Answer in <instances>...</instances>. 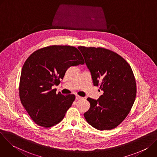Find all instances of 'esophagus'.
Listing matches in <instances>:
<instances>
[{
    "mask_svg": "<svg viewBox=\"0 0 157 157\" xmlns=\"http://www.w3.org/2000/svg\"><path fill=\"white\" fill-rule=\"evenodd\" d=\"M83 98H82V97H81V96H78V95H76V100H79V99H82Z\"/></svg>",
    "mask_w": 157,
    "mask_h": 157,
    "instance_id": "34e87169",
    "label": "esophagus"
}]
</instances>
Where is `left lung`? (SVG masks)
<instances>
[{
  "mask_svg": "<svg viewBox=\"0 0 157 157\" xmlns=\"http://www.w3.org/2000/svg\"><path fill=\"white\" fill-rule=\"evenodd\" d=\"M94 86L104 91L97 100L88 98L90 108L84 114L87 123L99 130L117 127L135 101L136 79L131 67L120 55L102 48L79 47Z\"/></svg>",
  "mask_w": 157,
  "mask_h": 157,
  "instance_id": "obj_1",
  "label": "left lung"
}]
</instances>
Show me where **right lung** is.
Listing matches in <instances>:
<instances>
[{
  "mask_svg": "<svg viewBox=\"0 0 157 157\" xmlns=\"http://www.w3.org/2000/svg\"><path fill=\"white\" fill-rule=\"evenodd\" d=\"M84 63L78 50L70 46L44 47L27 58L21 72L19 96L21 103L37 125L48 128L63 120L75 96L56 94L52 86L59 84L70 66Z\"/></svg>",
  "mask_w": 157,
  "mask_h": 157,
  "instance_id": "1",
  "label": "right lung"
}]
</instances>
